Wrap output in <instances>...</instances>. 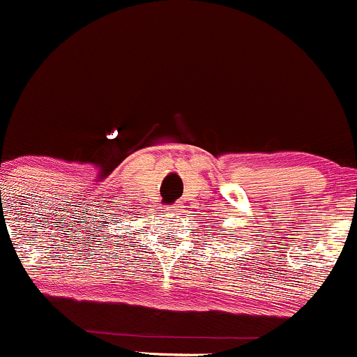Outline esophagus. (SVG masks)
<instances>
[{
	"instance_id": "34e87169",
	"label": "esophagus",
	"mask_w": 357,
	"mask_h": 357,
	"mask_svg": "<svg viewBox=\"0 0 357 357\" xmlns=\"http://www.w3.org/2000/svg\"><path fill=\"white\" fill-rule=\"evenodd\" d=\"M182 204H174V206H172V211H174V213H180V211H182Z\"/></svg>"
}]
</instances>
